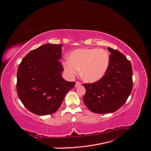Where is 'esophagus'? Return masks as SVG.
I'll return each mask as SVG.
<instances>
[{"label": "esophagus", "mask_w": 151, "mask_h": 151, "mask_svg": "<svg viewBox=\"0 0 151 151\" xmlns=\"http://www.w3.org/2000/svg\"><path fill=\"white\" fill-rule=\"evenodd\" d=\"M81 85V83L78 81H76V84H75V87H78V86H80Z\"/></svg>", "instance_id": "obj_1"}]
</instances>
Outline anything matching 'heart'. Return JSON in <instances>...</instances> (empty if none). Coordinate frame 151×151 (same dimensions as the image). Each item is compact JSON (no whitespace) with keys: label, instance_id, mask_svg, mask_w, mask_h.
Instances as JSON below:
<instances>
[{"label":"heart","instance_id":"obj_1","mask_svg":"<svg viewBox=\"0 0 151 151\" xmlns=\"http://www.w3.org/2000/svg\"><path fill=\"white\" fill-rule=\"evenodd\" d=\"M110 65L106 50L99 48H77L69 54V59L63 62L65 73L73 77L81 69V76L88 83H96L105 75Z\"/></svg>","mask_w":151,"mask_h":151}]
</instances>
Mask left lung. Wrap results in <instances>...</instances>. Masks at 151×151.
<instances>
[{
  "instance_id": "1",
  "label": "left lung",
  "mask_w": 151,
  "mask_h": 151,
  "mask_svg": "<svg viewBox=\"0 0 151 151\" xmlns=\"http://www.w3.org/2000/svg\"><path fill=\"white\" fill-rule=\"evenodd\" d=\"M111 53L110 65L100 81L84 84L86 94L84 103L91 111L99 114L111 113L123 105L132 89L131 64L119 50L108 48Z\"/></svg>"
}]
</instances>
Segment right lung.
<instances>
[{
    "label": "right lung",
    "mask_w": 151,
    "mask_h": 151,
    "mask_svg": "<svg viewBox=\"0 0 151 151\" xmlns=\"http://www.w3.org/2000/svg\"><path fill=\"white\" fill-rule=\"evenodd\" d=\"M63 45H43L23 58L17 70V91L26 108L38 115H47L59 109L64 98L75 85L63 78L59 62Z\"/></svg>",
    "instance_id": "obj_1"
}]
</instances>
